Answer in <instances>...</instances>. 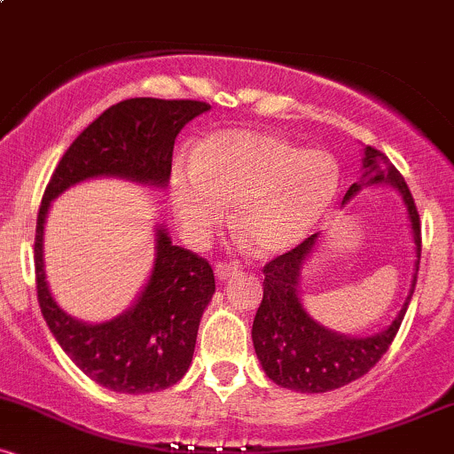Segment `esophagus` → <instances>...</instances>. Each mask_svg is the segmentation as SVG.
<instances>
[{"label":"esophagus","instance_id":"obj_1","mask_svg":"<svg viewBox=\"0 0 454 454\" xmlns=\"http://www.w3.org/2000/svg\"><path fill=\"white\" fill-rule=\"evenodd\" d=\"M241 267H239V262H232V260H222V262L215 264V273L220 279H228L232 278V275H237Z\"/></svg>","mask_w":454,"mask_h":454}]
</instances>
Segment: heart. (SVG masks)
Listing matches in <instances>:
<instances>
[{
    "instance_id": "heart-1",
    "label": "heart",
    "mask_w": 454,
    "mask_h": 454,
    "mask_svg": "<svg viewBox=\"0 0 454 454\" xmlns=\"http://www.w3.org/2000/svg\"><path fill=\"white\" fill-rule=\"evenodd\" d=\"M340 185V166L320 149H299L267 132L211 134L170 176V200L192 241H205L226 220L260 254H279L314 231Z\"/></svg>"
}]
</instances>
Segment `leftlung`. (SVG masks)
Here are the masks:
<instances>
[{"instance_id": "8db88e82", "label": "left lung", "mask_w": 454, "mask_h": 454, "mask_svg": "<svg viewBox=\"0 0 454 454\" xmlns=\"http://www.w3.org/2000/svg\"><path fill=\"white\" fill-rule=\"evenodd\" d=\"M363 166L364 179L350 185V190L343 196V202L356 194L363 185L390 184L397 187L403 196V202L408 205L416 254H419L408 301L393 320V325L378 335L364 337V340L337 335L311 320L301 305L299 290H296L303 260L316 245L317 234L307 237L290 252L275 256L262 267L264 294L256 317H254L252 340L264 373L284 388L301 390V393H326V390L341 388L354 380L363 378L387 354L397 335L411 294H414L420 245H423L420 215L416 209L414 196H411L403 175L395 168L393 161L382 151L373 147L364 149Z\"/></svg>"}]
</instances>
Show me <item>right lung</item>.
<instances>
[{
	"label": "right lung",
	"instance_id": "right-lung-1",
	"mask_svg": "<svg viewBox=\"0 0 454 454\" xmlns=\"http://www.w3.org/2000/svg\"><path fill=\"white\" fill-rule=\"evenodd\" d=\"M200 100L132 98L113 104L90 123L57 164L35 222L34 264L38 303L51 333L93 382L117 393H155L179 382L194 356L198 325L215 293L209 260L173 245L158 231V258L137 305L104 325H82L59 309L44 281L43 231L51 200L66 187L100 175L166 185L176 134L196 114Z\"/></svg>",
	"mask_w": 454,
	"mask_h": 454
}]
</instances>
